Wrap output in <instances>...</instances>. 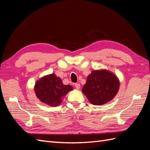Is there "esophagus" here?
Instances as JSON below:
<instances>
[{
    "label": "esophagus",
    "mask_w": 150,
    "mask_h": 150,
    "mask_svg": "<svg viewBox=\"0 0 150 150\" xmlns=\"http://www.w3.org/2000/svg\"><path fill=\"white\" fill-rule=\"evenodd\" d=\"M74 86H75V88H76L77 89H79L80 88V84H78V83H76V84H74Z\"/></svg>",
    "instance_id": "34e87169"
}]
</instances>
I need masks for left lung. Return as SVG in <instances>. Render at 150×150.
Here are the masks:
<instances>
[{
	"label": "left lung",
	"instance_id": "obj_1",
	"mask_svg": "<svg viewBox=\"0 0 150 150\" xmlns=\"http://www.w3.org/2000/svg\"><path fill=\"white\" fill-rule=\"evenodd\" d=\"M119 86L115 75L106 70L93 71L88 76L82 91L91 103L101 105L116 96Z\"/></svg>",
	"mask_w": 150,
	"mask_h": 150
}]
</instances>
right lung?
Listing matches in <instances>:
<instances>
[{
	"label": "right lung",
	"instance_id": "right-lung-1",
	"mask_svg": "<svg viewBox=\"0 0 150 150\" xmlns=\"http://www.w3.org/2000/svg\"><path fill=\"white\" fill-rule=\"evenodd\" d=\"M72 89L71 86L63 84L62 80L54 74L43 77L35 85L37 97L51 106H58L62 102V97Z\"/></svg>",
	"mask_w": 150,
	"mask_h": 150
}]
</instances>
